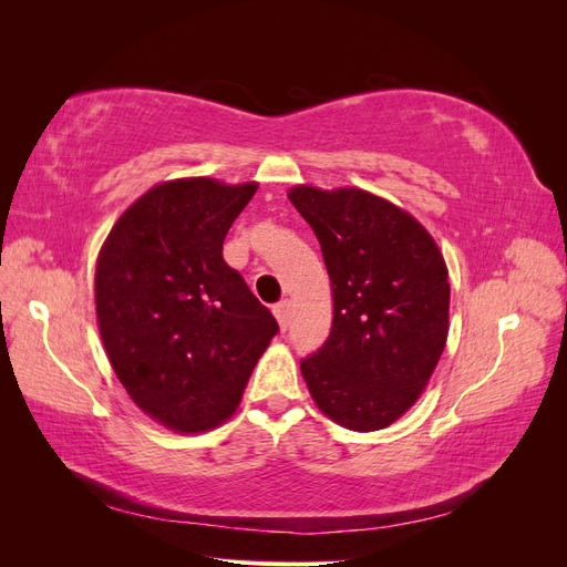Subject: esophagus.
<instances>
[{"instance_id":"obj_1","label":"esophagus","mask_w":567,"mask_h":567,"mask_svg":"<svg viewBox=\"0 0 567 567\" xmlns=\"http://www.w3.org/2000/svg\"><path fill=\"white\" fill-rule=\"evenodd\" d=\"M274 315H277V321L281 326V331L288 329V321H290V300H281L274 305Z\"/></svg>"}]
</instances>
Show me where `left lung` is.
<instances>
[{
  "instance_id": "1",
  "label": "left lung",
  "mask_w": 567,
  "mask_h": 567,
  "mask_svg": "<svg viewBox=\"0 0 567 567\" xmlns=\"http://www.w3.org/2000/svg\"><path fill=\"white\" fill-rule=\"evenodd\" d=\"M290 203L319 238L333 290L323 346L300 362L326 416L369 433L419 400L450 331V274L419 221L362 188L296 186Z\"/></svg>"
}]
</instances>
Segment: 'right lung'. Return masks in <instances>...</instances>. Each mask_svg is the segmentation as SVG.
Returning <instances> with one entry per match:
<instances>
[{
    "label": "right lung",
    "mask_w": 567,
    "mask_h": 567,
    "mask_svg": "<svg viewBox=\"0 0 567 567\" xmlns=\"http://www.w3.org/2000/svg\"><path fill=\"white\" fill-rule=\"evenodd\" d=\"M257 184L208 177L153 186L96 260V317L134 404L177 433L227 421L279 323L221 257Z\"/></svg>",
    "instance_id": "1"
}]
</instances>
